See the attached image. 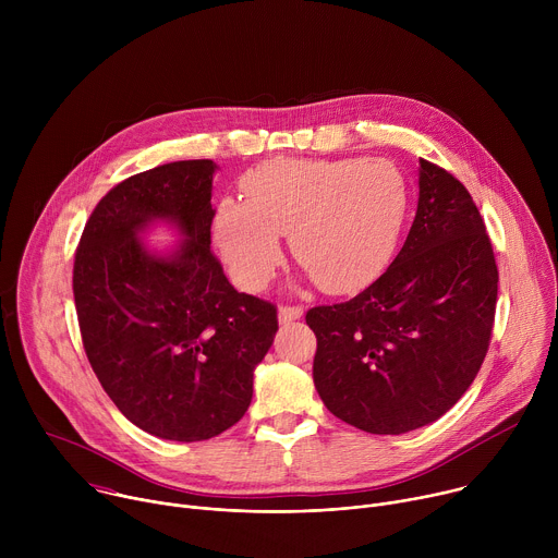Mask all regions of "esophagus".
<instances>
[{
    "instance_id": "esophagus-1",
    "label": "esophagus",
    "mask_w": 558,
    "mask_h": 558,
    "mask_svg": "<svg viewBox=\"0 0 558 558\" xmlns=\"http://www.w3.org/2000/svg\"><path fill=\"white\" fill-rule=\"evenodd\" d=\"M302 313H304V308L298 306V304H284V306L278 308V317H280L282 325H289V323L300 320Z\"/></svg>"
}]
</instances>
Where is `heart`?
<instances>
[{
    "label": "heart",
    "mask_w": 558,
    "mask_h": 558,
    "mask_svg": "<svg viewBox=\"0 0 558 558\" xmlns=\"http://www.w3.org/2000/svg\"><path fill=\"white\" fill-rule=\"evenodd\" d=\"M243 196L218 205L214 241L250 291L274 276L278 235L317 287L355 291L392 263L411 211L404 174L384 158H274L243 179Z\"/></svg>",
    "instance_id": "1"
}]
</instances>
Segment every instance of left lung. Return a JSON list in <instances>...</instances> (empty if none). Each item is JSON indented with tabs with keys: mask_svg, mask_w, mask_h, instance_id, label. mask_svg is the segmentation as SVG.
<instances>
[{
	"mask_svg": "<svg viewBox=\"0 0 558 558\" xmlns=\"http://www.w3.org/2000/svg\"><path fill=\"white\" fill-rule=\"evenodd\" d=\"M499 271L468 190L420 158L413 227L392 265L349 302L313 306V381L342 422L402 435L448 413L490 347Z\"/></svg>",
	"mask_w": 558,
	"mask_h": 558,
	"instance_id": "obj_1",
	"label": "left lung"
}]
</instances>
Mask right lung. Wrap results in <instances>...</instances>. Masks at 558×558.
Returning a JSON list of instances; mask_svg holds the SVG:
<instances>
[{
    "label": "right lung",
    "instance_id": "add662e5",
    "mask_svg": "<svg viewBox=\"0 0 558 558\" xmlns=\"http://www.w3.org/2000/svg\"><path fill=\"white\" fill-rule=\"evenodd\" d=\"M214 161H177L114 185L90 214L72 269L88 362L141 430L203 441L241 420L278 331L271 302L238 293L211 254ZM174 221L186 241L149 253L137 233Z\"/></svg>",
    "mask_w": 558,
    "mask_h": 558
}]
</instances>
